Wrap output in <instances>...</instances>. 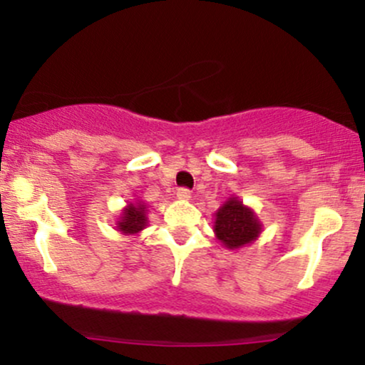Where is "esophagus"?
<instances>
[{
  "label": "esophagus",
  "instance_id": "obj_1",
  "mask_svg": "<svg viewBox=\"0 0 365 365\" xmlns=\"http://www.w3.org/2000/svg\"><path fill=\"white\" fill-rule=\"evenodd\" d=\"M177 197L180 200H188L190 199V190H188V188H178Z\"/></svg>",
  "mask_w": 365,
  "mask_h": 365
}]
</instances>
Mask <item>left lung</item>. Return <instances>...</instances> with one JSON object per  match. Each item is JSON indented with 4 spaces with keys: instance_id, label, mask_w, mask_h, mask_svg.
<instances>
[{
    "instance_id": "8db88e82",
    "label": "left lung",
    "mask_w": 365,
    "mask_h": 365,
    "mask_svg": "<svg viewBox=\"0 0 365 365\" xmlns=\"http://www.w3.org/2000/svg\"><path fill=\"white\" fill-rule=\"evenodd\" d=\"M262 225L257 220L255 212L250 207L242 204L238 197H230L228 200L217 209L215 221V233L217 240L226 249H240L261 235Z\"/></svg>"
}]
</instances>
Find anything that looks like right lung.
Listing matches in <instances>:
<instances>
[{"label":"right lung","instance_id":"add662e5","mask_svg":"<svg viewBox=\"0 0 365 365\" xmlns=\"http://www.w3.org/2000/svg\"><path fill=\"white\" fill-rule=\"evenodd\" d=\"M148 207L144 202L137 200V202H130L127 207H123L121 216L116 223L118 232L125 233V235H135V233L142 232L148 226Z\"/></svg>","mask_w":365,"mask_h":365}]
</instances>
